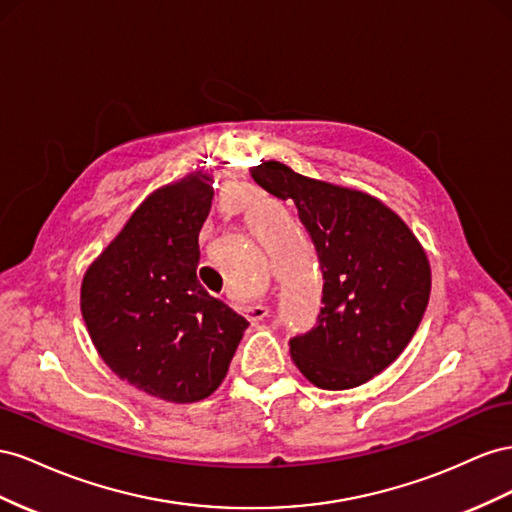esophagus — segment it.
Wrapping results in <instances>:
<instances>
[{"label": "esophagus", "instance_id": "esophagus-1", "mask_svg": "<svg viewBox=\"0 0 512 512\" xmlns=\"http://www.w3.org/2000/svg\"><path fill=\"white\" fill-rule=\"evenodd\" d=\"M268 313H270V309H268V306H264V304H253V306H246V317L251 319V321H259V319H264V317H268Z\"/></svg>", "mask_w": 512, "mask_h": 512}]
</instances>
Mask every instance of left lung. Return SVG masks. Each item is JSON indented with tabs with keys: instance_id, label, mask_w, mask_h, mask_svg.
<instances>
[{
	"instance_id": "8db88e82",
	"label": "left lung",
	"mask_w": 512,
	"mask_h": 512,
	"mask_svg": "<svg viewBox=\"0 0 512 512\" xmlns=\"http://www.w3.org/2000/svg\"><path fill=\"white\" fill-rule=\"evenodd\" d=\"M270 195L294 201L324 276L317 326L289 341L300 373L324 390L367 384L399 358L425 315V248L382 201L268 160L251 167Z\"/></svg>"
}]
</instances>
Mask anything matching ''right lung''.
I'll list each match as a JSON object with an SVG mask.
<instances>
[{
    "label": "right lung",
    "mask_w": 512,
    "mask_h": 512,
    "mask_svg": "<svg viewBox=\"0 0 512 512\" xmlns=\"http://www.w3.org/2000/svg\"><path fill=\"white\" fill-rule=\"evenodd\" d=\"M212 197L203 171L158 188L81 283V313L100 358L130 386L169 403L210 397L248 328L197 279Z\"/></svg>",
    "instance_id": "right-lung-1"
}]
</instances>
